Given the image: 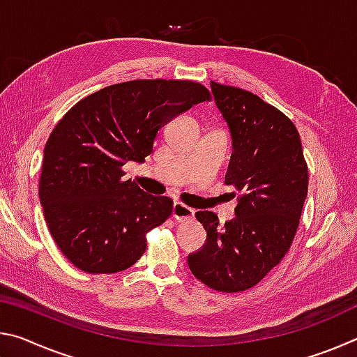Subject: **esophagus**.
<instances>
[{"mask_svg": "<svg viewBox=\"0 0 357 357\" xmlns=\"http://www.w3.org/2000/svg\"><path fill=\"white\" fill-rule=\"evenodd\" d=\"M193 215H195V209L185 206L184 203L176 202V203L173 204V217H174V219H176L178 222L190 220Z\"/></svg>", "mask_w": 357, "mask_h": 357, "instance_id": "1", "label": "esophagus"}]
</instances>
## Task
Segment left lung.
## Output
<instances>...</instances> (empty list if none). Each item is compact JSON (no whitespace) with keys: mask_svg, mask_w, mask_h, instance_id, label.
Segmentation results:
<instances>
[{"mask_svg":"<svg viewBox=\"0 0 357 357\" xmlns=\"http://www.w3.org/2000/svg\"><path fill=\"white\" fill-rule=\"evenodd\" d=\"M227 121L233 154L225 176L238 197L233 220L198 211L206 244L187 258L192 274L223 293L255 287L293 244L309 189L299 132L287 114L257 94L211 82Z\"/></svg>","mask_w":357,"mask_h":357,"instance_id":"left-lung-1","label":"left lung"}]
</instances>
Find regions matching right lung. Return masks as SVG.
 Listing matches in <instances>:
<instances>
[{
    "instance_id": "obj_1",
    "label": "right lung",
    "mask_w": 357,
    "mask_h": 357,
    "mask_svg": "<svg viewBox=\"0 0 357 357\" xmlns=\"http://www.w3.org/2000/svg\"><path fill=\"white\" fill-rule=\"evenodd\" d=\"M211 100L192 80H132L86 96L59 119L44 149L39 198L59 250L88 274L130 268L146 233L172 215L173 200L124 179L128 162H144L159 130Z\"/></svg>"
}]
</instances>
